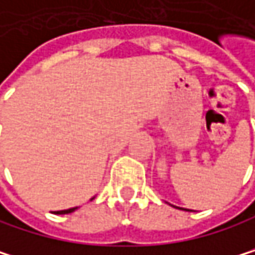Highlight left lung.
Returning a JSON list of instances; mask_svg holds the SVG:
<instances>
[{"label":"left lung","instance_id":"left-lung-1","mask_svg":"<svg viewBox=\"0 0 255 255\" xmlns=\"http://www.w3.org/2000/svg\"><path fill=\"white\" fill-rule=\"evenodd\" d=\"M176 208H179V207H176ZM187 210V208H185ZM187 211H193V210H187Z\"/></svg>","mask_w":255,"mask_h":255}]
</instances>
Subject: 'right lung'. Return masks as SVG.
Here are the masks:
<instances>
[{
    "label": "right lung",
    "mask_w": 255,
    "mask_h": 255,
    "mask_svg": "<svg viewBox=\"0 0 255 255\" xmlns=\"http://www.w3.org/2000/svg\"><path fill=\"white\" fill-rule=\"evenodd\" d=\"M76 208H77V207H74V208H68V210H62V211H56V214H68V213H73Z\"/></svg>",
    "instance_id": "1"
}]
</instances>
